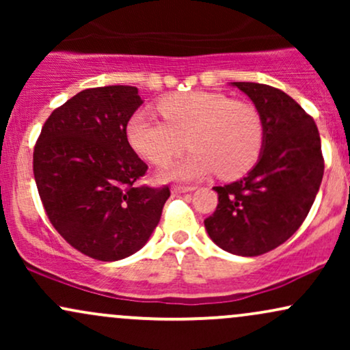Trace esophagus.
Masks as SVG:
<instances>
[{"mask_svg":"<svg viewBox=\"0 0 350 350\" xmlns=\"http://www.w3.org/2000/svg\"><path fill=\"white\" fill-rule=\"evenodd\" d=\"M196 187L192 186H172V192H178V194H183V192H191L194 191Z\"/></svg>","mask_w":350,"mask_h":350,"instance_id":"esophagus-1","label":"esophagus"}]
</instances>
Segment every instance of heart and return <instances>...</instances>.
<instances>
[{"label":"heart","mask_w":350,"mask_h":350,"mask_svg":"<svg viewBox=\"0 0 350 350\" xmlns=\"http://www.w3.org/2000/svg\"><path fill=\"white\" fill-rule=\"evenodd\" d=\"M163 118L135 111L126 123L130 146L152 164H166L187 144L184 159L163 171L167 179L196 180L219 172L235 179L250 171L263 148V122L255 107L215 92L172 94L158 102Z\"/></svg>","instance_id":"heart-1"}]
</instances>
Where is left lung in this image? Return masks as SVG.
<instances>
[{
    "mask_svg": "<svg viewBox=\"0 0 350 350\" xmlns=\"http://www.w3.org/2000/svg\"><path fill=\"white\" fill-rule=\"evenodd\" d=\"M252 100L263 122V148L245 178L214 187L215 212L204 220L212 242L240 256L280 247L309 214L324 174L314 120L278 88L232 82Z\"/></svg>",
    "mask_w": 350,
    "mask_h": 350,
    "instance_id": "obj_1",
    "label": "left lung"
}]
</instances>
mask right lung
Returning a JSON list of instances; mask_svg holds the SVG:
<instances>
[{
	"label": "right lung",
	"mask_w": 350,
	"mask_h": 350,
	"mask_svg": "<svg viewBox=\"0 0 350 350\" xmlns=\"http://www.w3.org/2000/svg\"><path fill=\"white\" fill-rule=\"evenodd\" d=\"M138 88L79 92L55 108L34 148V179L55 230L83 255L116 262L144 247L170 187H135L148 166L126 139Z\"/></svg>",
	"instance_id": "right-lung-1"
}]
</instances>
